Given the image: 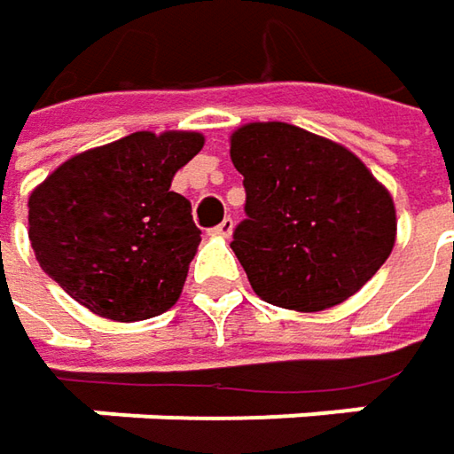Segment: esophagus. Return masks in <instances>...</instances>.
Instances as JSON below:
<instances>
[{
	"label": "esophagus",
	"mask_w": 454,
	"mask_h": 454,
	"mask_svg": "<svg viewBox=\"0 0 454 454\" xmlns=\"http://www.w3.org/2000/svg\"><path fill=\"white\" fill-rule=\"evenodd\" d=\"M210 233H213V236H223V239H228V236L233 233V221H231V218H223V221L213 228Z\"/></svg>",
	"instance_id": "obj_1"
}]
</instances>
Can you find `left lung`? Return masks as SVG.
<instances>
[{
    "mask_svg": "<svg viewBox=\"0 0 454 454\" xmlns=\"http://www.w3.org/2000/svg\"><path fill=\"white\" fill-rule=\"evenodd\" d=\"M231 162L247 188L231 248L264 302L297 312L340 305L388 259L394 198L343 145L251 121L231 134Z\"/></svg>",
    "mask_w": 454,
    "mask_h": 454,
    "instance_id": "8db88e82",
    "label": "left lung"
}]
</instances>
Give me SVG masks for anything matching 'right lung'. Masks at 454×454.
Returning <instances> with one entry per match:
<instances>
[{"instance_id":"obj_1","label":"right lung","mask_w":454,"mask_h":454,"mask_svg":"<svg viewBox=\"0 0 454 454\" xmlns=\"http://www.w3.org/2000/svg\"><path fill=\"white\" fill-rule=\"evenodd\" d=\"M203 145L200 131H134L52 169L27 203L43 271L116 323L168 312L200 244L190 203L169 185Z\"/></svg>"}]
</instances>
